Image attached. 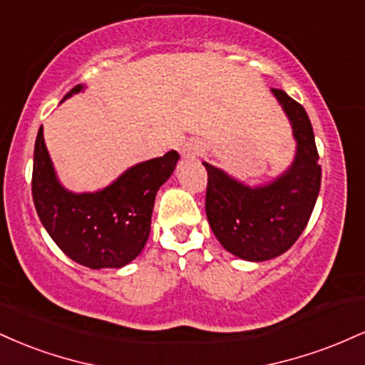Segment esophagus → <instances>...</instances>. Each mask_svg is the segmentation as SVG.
<instances>
[{
  "label": "esophagus",
  "instance_id": "1",
  "mask_svg": "<svg viewBox=\"0 0 365 365\" xmlns=\"http://www.w3.org/2000/svg\"><path fill=\"white\" fill-rule=\"evenodd\" d=\"M200 150H202V148H200L199 142H185V144L182 145V149H180V153H182V158L192 159L199 156Z\"/></svg>",
  "mask_w": 365,
  "mask_h": 365
}]
</instances>
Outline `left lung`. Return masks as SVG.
Segmentation results:
<instances>
[{
  "label": "left lung",
  "mask_w": 365,
  "mask_h": 365,
  "mask_svg": "<svg viewBox=\"0 0 365 365\" xmlns=\"http://www.w3.org/2000/svg\"><path fill=\"white\" fill-rule=\"evenodd\" d=\"M271 92L288 116L297 142L292 165L278 178L250 187L202 163L207 170L206 215L212 233L230 254L250 262L269 261L295 244L321 188L319 154L307 113L284 91Z\"/></svg>",
  "instance_id": "left-lung-1"
}]
</instances>
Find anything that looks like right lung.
<instances>
[{
    "mask_svg": "<svg viewBox=\"0 0 365 365\" xmlns=\"http://www.w3.org/2000/svg\"><path fill=\"white\" fill-rule=\"evenodd\" d=\"M83 89L78 83L63 101ZM178 159L177 150H170L165 156L125 170L108 187L77 194L58 180L41 127L32 170L37 216L54 244L72 261L91 269H120L144 249L150 233L154 199Z\"/></svg>",
    "mask_w": 365,
    "mask_h": 365,
    "instance_id": "right-lung-1",
    "label": "right lung"
}]
</instances>
